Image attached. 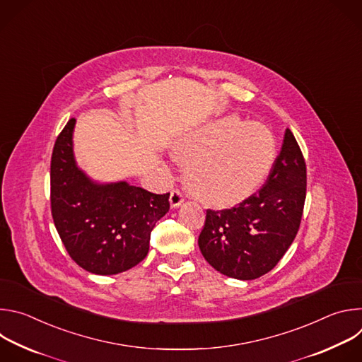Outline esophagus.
<instances>
[{
  "label": "esophagus",
  "mask_w": 362,
  "mask_h": 362,
  "mask_svg": "<svg viewBox=\"0 0 362 362\" xmlns=\"http://www.w3.org/2000/svg\"><path fill=\"white\" fill-rule=\"evenodd\" d=\"M183 200H185L183 193L179 189H173L172 193H170V204H172V208H177V206L182 204Z\"/></svg>",
  "instance_id": "obj_1"
}]
</instances>
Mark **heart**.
Segmentation results:
<instances>
[{
  "label": "heart",
  "instance_id": "1",
  "mask_svg": "<svg viewBox=\"0 0 362 362\" xmlns=\"http://www.w3.org/2000/svg\"><path fill=\"white\" fill-rule=\"evenodd\" d=\"M185 176L199 199L225 204L249 194L269 173L275 140L261 123L225 119L186 136L176 146Z\"/></svg>",
  "mask_w": 362,
  "mask_h": 362
}]
</instances>
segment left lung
I'll return each instance as SVG.
<instances>
[{"mask_svg": "<svg viewBox=\"0 0 362 362\" xmlns=\"http://www.w3.org/2000/svg\"><path fill=\"white\" fill-rule=\"evenodd\" d=\"M306 197V165L289 129L265 185L230 209L206 211L197 243L221 274L250 281L275 268L293 242Z\"/></svg>", "mask_w": 362, "mask_h": 362, "instance_id": "8db88e82", "label": "left lung"}]
</instances>
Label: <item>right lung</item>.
Here are the masks:
<instances>
[{"label":"right lung","instance_id":"1","mask_svg":"<svg viewBox=\"0 0 362 362\" xmlns=\"http://www.w3.org/2000/svg\"><path fill=\"white\" fill-rule=\"evenodd\" d=\"M74 124L70 119L51 154V215L78 267L97 275L120 274L146 257L154 225L169 212L170 193L156 194L126 182H91L74 162Z\"/></svg>","mask_w":362,"mask_h":362}]
</instances>
